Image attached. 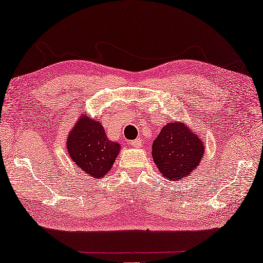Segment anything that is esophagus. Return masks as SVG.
Returning a JSON list of instances; mask_svg holds the SVG:
<instances>
[{
    "mask_svg": "<svg viewBox=\"0 0 263 263\" xmlns=\"http://www.w3.org/2000/svg\"><path fill=\"white\" fill-rule=\"evenodd\" d=\"M130 144H131V146H133V147H140L141 146V140L139 138L135 139V140H131Z\"/></svg>",
    "mask_w": 263,
    "mask_h": 263,
    "instance_id": "34e87169",
    "label": "esophagus"
}]
</instances>
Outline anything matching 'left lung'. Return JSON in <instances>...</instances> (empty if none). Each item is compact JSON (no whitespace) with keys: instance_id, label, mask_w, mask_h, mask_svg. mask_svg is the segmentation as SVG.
<instances>
[{"instance_id":"left-lung-1","label":"left lung","mask_w":263,"mask_h":263,"mask_svg":"<svg viewBox=\"0 0 263 263\" xmlns=\"http://www.w3.org/2000/svg\"><path fill=\"white\" fill-rule=\"evenodd\" d=\"M203 154V141L182 122L166 124L152 144L153 161L171 181H180L190 176Z\"/></svg>"}]
</instances>
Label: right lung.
Listing matches in <instances>:
<instances>
[{
	"label": "right lung",
	"instance_id": "add662e5",
	"mask_svg": "<svg viewBox=\"0 0 263 263\" xmlns=\"http://www.w3.org/2000/svg\"><path fill=\"white\" fill-rule=\"evenodd\" d=\"M66 149L78 168L99 179L111 170L120 145L109 140L98 120L82 116L69 133Z\"/></svg>",
	"mask_w": 263,
	"mask_h": 263
}]
</instances>
